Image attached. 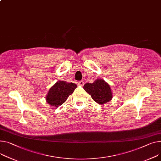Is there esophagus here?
<instances>
[{
	"mask_svg": "<svg viewBox=\"0 0 161 161\" xmlns=\"http://www.w3.org/2000/svg\"><path fill=\"white\" fill-rule=\"evenodd\" d=\"M77 84H78V85H79V86L83 87V85H84V82L83 81H78Z\"/></svg>",
	"mask_w": 161,
	"mask_h": 161,
	"instance_id": "obj_1",
	"label": "esophagus"
}]
</instances>
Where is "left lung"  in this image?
I'll list each match as a JSON object with an SVG mask.
<instances>
[{"label": "left lung", "mask_w": 161, "mask_h": 161, "mask_svg": "<svg viewBox=\"0 0 161 161\" xmlns=\"http://www.w3.org/2000/svg\"><path fill=\"white\" fill-rule=\"evenodd\" d=\"M84 90L89 93L91 98L99 104L109 102L113 98L110 85L103 80H95L92 83H86L83 86Z\"/></svg>", "instance_id": "left-lung-1"}]
</instances>
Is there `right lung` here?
I'll list each match as a JSON object with an SVG mask.
<instances>
[{
    "instance_id": "1",
    "label": "right lung",
    "mask_w": 161,
    "mask_h": 161,
    "mask_svg": "<svg viewBox=\"0 0 161 161\" xmlns=\"http://www.w3.org/2000/svg\"><path fill=\"white\" fill-rule=\"evenodd\" d=\"M76 87V84L74 83L58 81L48 91L46 100L50 105L58 107L67 100Z\"/></svg>"
}]
</instances>
